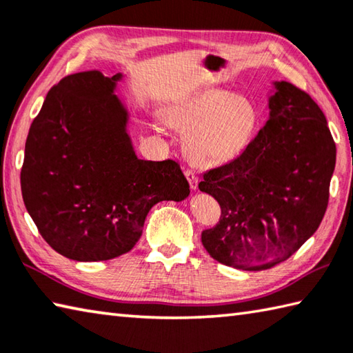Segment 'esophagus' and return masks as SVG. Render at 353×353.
<instances>
[{
  "instance_id": "obj_1",
  "label": "esophagus",
  "mask_w": 353,
  "mask_h": 353,
  "mask_svg": "<svg viewBox=\"0 0 353 353\" xmlns=\"http://www.w3.org/2000/svg\"><path fill=\"white\" fill-rule=\"evenodd\" d=\"M185 177L188 179L190 182V188L196 190L197 188V174L193 170H185Z\"/></svg>"
}]
</instances>
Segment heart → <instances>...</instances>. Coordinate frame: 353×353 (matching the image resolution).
I'll use <instances>...</instances> for the list:
<instances>
[{
    "mask_svg": "<svg viewBox=\"0 0 353 353\" xmlns=\"http://www.w3.org/2000/svg\"><path fill=\"white\" fill-rule=\"evenodd\" d=\"M174 121L188 131L185 151L191 162L217 166L233 160L245 148L258 112L243 95L210 89L179 106Z\"/></svg>",
    "mask_w": 353,
    "mask_h": 353,
    "instance_id": "heart-1",
    "label": "heart"
}]
</instances>
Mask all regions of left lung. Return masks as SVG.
I'll return each mask as SVG.
<instances>
[{"instance_id":"obj_1","label":"left lung","mask_w":353,"mask_h":353,"mask_svg":"<svg viewBox=\"0 0 353 353\" xmlns=\"http://www.w3.org/2000/svg\"><path fill=\"white\" fill-rule=\"evenodd\" d=\"M273 86L258 136L199 183L221 205L219 223L202 232L203 247L239 270L272 268L316 232L335 170L336 146L319 106L292 83Z\"/></svg>"}]
</instances>
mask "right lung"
<instances>
[{"instance_id":"obj_1","label":"right lung","mask_w":353,"mask_h":353,"mask_svg":"<svg viewBox=\"0 0 353 353\" xmlns=\"http://www.w3.org/2000/svg\"><path fill=\"white\" fill-rule=\"evenodd\" d=\"M121 79L100 70L65 77L48 92L26 140V210L43 239L74 261L128 253L157 202L190 194L174 160L136 156L130 114L114 94Z\"/></svg>"}]
</instances>
